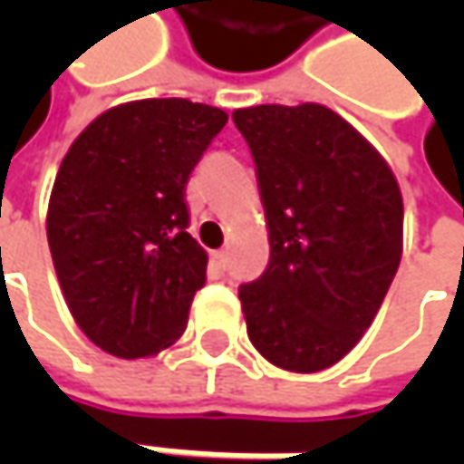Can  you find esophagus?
I'll list each match as a JSON object with an SVG mask.
<instances>
[{
    "label": "esophagus",
    "mask_w": 464,
    "mask_h": 464,
    "mask_svg": "<svg viewBox=\"0 0 464 464\" xmlns=\"http://www.w3.org/2000/svg\"><path fill=\"white\" fill-rule=\"evenodd\" d=\"M211 263H214L217 271H224V268H227V253H224V250H214V253H211Z\"/></svg>",
    "instance_id": "obj_1"
}]
</instances>
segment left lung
I'll list each match as a JSON object with an SVG mask.
<instances>
[{
  "label": "left lung",
  "instance_id": "1",
  "mask_svg": "<svg viewBox=\"0 0 464 464\" xmlns=\"http://www.w3.org/2000/svg\"><path fill=\"white\" fill-rule=\"evenodd\" d=\"M232 121L256 162L271 242L263 276L240 286L247 338L274 366L323 372L362 341L401 266V186L325 105H256Z\"/></svg>",
  "mask_w": 464,
  "mask_h": 464
}]
</instances>
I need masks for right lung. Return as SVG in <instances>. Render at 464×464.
I'll return each instance as SVG.
<instances>
[{"label": "right lung", "mask_w": 464, "mask_h": 464, "mask_svg": "<svg viewBox=\"0 0 464 464\" xmlns=\"http://www.w3.org/2000/svg\"><path fill=\"white\" fill-rule=\"evenodd\" d=\"M224 123L204 102L134 100L100 113L62 160L48 247L74 323L105 353L144 359L183 335L208 263L188 235L186 183Z\"/></svg>", "instance_id": "1"}]
</instances>
